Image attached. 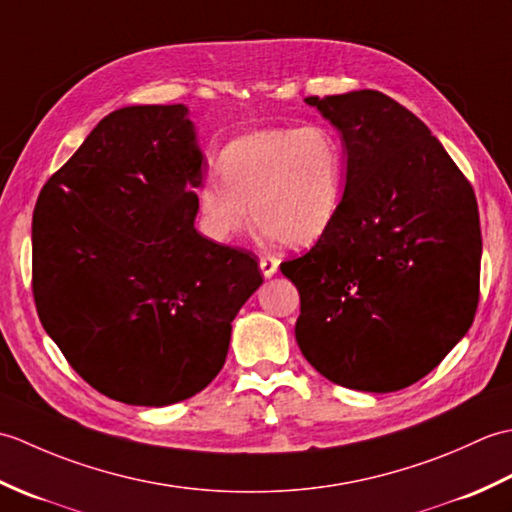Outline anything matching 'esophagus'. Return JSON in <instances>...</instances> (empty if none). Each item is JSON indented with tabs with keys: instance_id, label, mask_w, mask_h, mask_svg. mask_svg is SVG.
Listing matches in <instances>:
<instances>
[{
	"instance_id": "34e87169",
	"label": "esophagus",
	"mask_w": 512,
	"mask_h": 512,
	"mask_svg": "<svg viewBox=\"0 0 512 512\" xmlns=\"http://www.w3.org/2000/svg\"><path fill=\"white\" fill-rule=\"evenodd\" d=\"M259 268H262V275H264L266 279L275 277V275H277V270H279V259H277V257H270V255H266V257L259 259Z\"/></svg>"
}]
</instances>
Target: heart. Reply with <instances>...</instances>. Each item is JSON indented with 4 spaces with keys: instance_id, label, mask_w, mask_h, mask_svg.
<instances>
[{
    "instance_id": "b5f03b06",
    "label": "heart",
    "mask_w": 512,
    "mask_h": 512,
    "mask_svg": "<svg viewBox=\"0 0 512 512\" xmlns=\"http://www.w3.org/2000/svg\"><path fill=\"white\" fill-rule=\"evenodd\" d=\"M220 171L195 189L200 228L213 242L246 231L255 215L279 244L312 246L341 211L345 149L325 125L250 132L222 151Z\"/></svg>"
}]
</instances>
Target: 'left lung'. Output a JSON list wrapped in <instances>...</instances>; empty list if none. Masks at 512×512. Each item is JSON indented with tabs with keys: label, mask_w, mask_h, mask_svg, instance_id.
Instances as JSON below:
<instances>
[{
	"label": "left lung",
	"mask_w": 512,
	"mask_h": 512,
	"mask_svg": "<svg viewBox=\"0 0 512 512\" xmlns=\"http://www.w3.org/2000/svg\"><path fill=\"white\" fill-rule=\"evenodd\" d=\"M306 103L339 129L347 160L336 222L281 264L301 297L299 350L336 385L405 389L473 323L482 262L473 187L429 127L383 92Z\"/></svg>",
	"instance_id": "obj_1"
}]
</instances>
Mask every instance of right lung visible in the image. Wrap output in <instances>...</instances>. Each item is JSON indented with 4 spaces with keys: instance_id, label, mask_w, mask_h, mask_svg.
I'll return each instance as SVG.
<instances>
[{
    "instance_id": "right-lung-1",
    "label": "right lung",
    "mask_w": 512,
    "mask_h": 512,
    "mask_svg": "<svg viewBox=\"0 0 512 512\" xmlns=\"http://www.w3.org/2000/svg\"><path fill=\"white\" fill-rule=\"evenodd\" d=\"M206 160L189 110L107 114L43 184L32 292L43 330L85 383L167 407L220 374L231 323L264 284L255 257L195 231Z\"/></svg>"
}]
</instances>
